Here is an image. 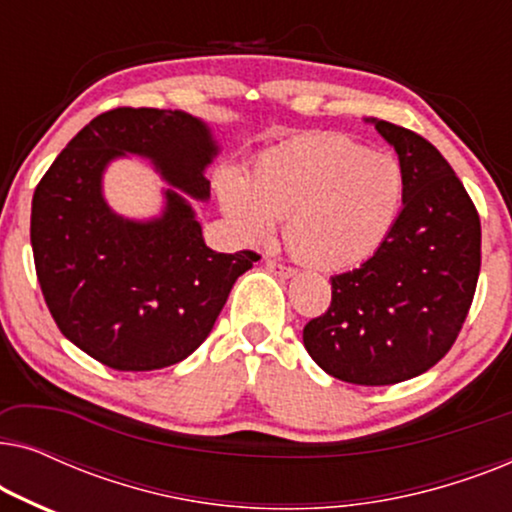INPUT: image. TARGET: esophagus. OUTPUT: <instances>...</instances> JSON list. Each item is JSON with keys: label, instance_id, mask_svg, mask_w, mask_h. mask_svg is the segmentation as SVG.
Instances as JSON below:
<instances>
[{"label": "esophagus", "instance_id": "esophagus-1", "mask_svg": "<svg viewBox=\"0 0 512 512\" xmlns=\"http://www.w3.org/2000/svg\"><path fill=\"white\" fill-rule=\"evenodd\" d=\"M265 270L272 272V275H277V277H284V279L296 275V268H291V265L279 263L277 258H265Z\"/></svg>", "mask_w": 512, "mask_h": 512}]
</instances>
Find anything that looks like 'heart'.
Wrapping results in <instances>:
<instances>
[{
  "label": "heart",
  "mask_w": 512,
  "mask_h": 512,
  "mask_svg": "<svg viewBox=\"0 0 512 512\" xmlns=\"http://www.w3.org/2000/svg\"><path fill=\"white\" fill-rule=\"evenodd\" d=\"M223 212L247 242L275 221L300 261L317 268L361 263L384 242L403 202L401 165L338 132H312L277 146L249 177L226 167L216 177Z\"/></svg>",
  "instance_id": "obj_1"
}]
</instances>
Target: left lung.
Listing matches in <instances>:
<instances>
[{
  "label": "left lung",
  "mask_w": 512,
  "mask_h": 512,
  "mask_svg": "<svg viewBox=\"0 0 512 512\" xmlns=\"http://www.w3.org/2000/svg\"><path fill=\"white\" fill-rule=\"evenodd\" d=\"M370 123L398 153L403 209L366 263L331 277V307L303 342L328 375L384 387L426 373L457 340L478 286L480 216L436 146Z\"/></svg>",
  "instance_id": "8db88e82"
}]
</instances>
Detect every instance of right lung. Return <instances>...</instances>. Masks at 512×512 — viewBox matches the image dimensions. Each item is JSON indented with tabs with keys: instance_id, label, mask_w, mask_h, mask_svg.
Masks as SVG:
<instances>
[{
	"instance_id": "obj_1",
	"label": "right lung",
	"mask_w": 512,
	"mask_h": 512,
	"mask_svg": "<svg viewBox=\"0 0 512 512\" xmlns=\"http://www.w3.org/2000/svg\"><path fill=\"white\" fill-rule=\"evenodd\" d=\"M125 152L149 157L191 198H209L205 170L219 146L207 125L186 111L118 107L93 118L41 177L30 240L60 333L104 366L137 373L191 356L235 279L261 256L209 249L193 207L175 187L158 220L130 222L111 213L101 174Z\"/></svg>"
}]
</instances>
